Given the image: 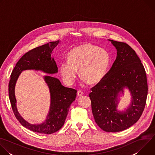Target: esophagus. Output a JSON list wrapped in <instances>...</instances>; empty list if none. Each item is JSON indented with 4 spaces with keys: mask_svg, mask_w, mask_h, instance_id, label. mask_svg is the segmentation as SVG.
<instances>
[{
    "mask_svg": "<svg viewBox=\"0 0 155 155\" xmlns=\"http://www.w3.org/2000/svg\"><path fill=\"white\" fill-rule=\"evenodd\" d=\"M83 94V93L81 91L78 90V91H77V96H81Z\"/></svg>",
    "mask_w": 155,
    "mask_h": 155,
    "instance_id": "obj_1",
    "label": "esophagus"
}]
</instances>
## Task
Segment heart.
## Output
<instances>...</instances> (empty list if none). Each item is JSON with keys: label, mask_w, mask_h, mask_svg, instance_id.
<instances>
[{"label": "heart", "mask_w": 155, "mask_h": 155, "mask_svg": "<svg viewBox=\"0 0 155 155\" xmlns=\"http://www.w3.org/2000/svg\"><path fill=\"white\" fill-rule=\"evenodd\" d=\"M68 61L62 62L59 68L64 81L72 84L77 76V70L82 79L89 84L101 82L107 75L111 60L108 53L91 43H85L72 49L68 55Z\"/></svg>", "instance_id": "b5f03b06"}]
</instances>
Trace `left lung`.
Instances as JSON below:
<instances>
[{
  "instance_id": "8db88e82",
  "label": "left lung",
  "mask_w": 155,
  "mask_h": 155,
  "mask_svg": "<svg viewBox=\"0 0 155 155\" xmlns=\"http://www.w3.org/2000/svg\"><path fill=\"white\" fill-rule=\"evenodd\" d=\"M117 51V58L104 79L93 87L89 96L97 124L106 132H120L140 118L148 94L147 75L135 51L127 43L109 40ZM127 88L131 102L124 111L117 110L118 93Z\"/></svg>"
}]
</instances>
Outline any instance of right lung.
Here are the masks:
<instances>
[{
    "label": "right lung",
    "instance_id": "1",
    "mask_svg": "<svg viewBox=\"0 0 155 155\" xmlns=\"http://www.w3.org/2000/svg\"><path fill=\"white\" fill-rule=\"evenodd\" d=\"M59 42V40L51 41L27 52L16 63L10 76L8 93L13 112L22 125L37 133L51 134L62 127L70 106L75 99L77 91L72 88L64 87L56 78L50 76L44 77L50 92V111L46 120L43 123L32 124L25 120L18 112L15 95V84L23 71H41L49 74L57 73L58 67L54 58L51 57V53Z\"/></svg>",
    "mask_w": 155,
    "mask_h": 155
}]
</instances>
